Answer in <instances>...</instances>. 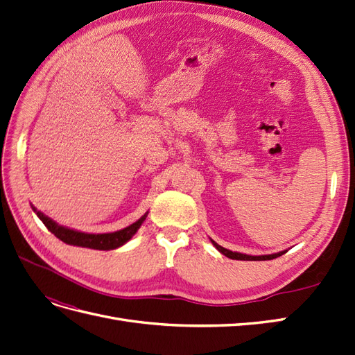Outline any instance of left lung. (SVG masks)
<instances>
[{"mask_svg": "<svg viewBox=\"0 0 355 355\" xmlns=\"http://www.w3.org/2000/svg\"><path fill=\"white\" fill-rule=\"evenodd\" d=\"M210 241L213 243V245L216 247V249H218L222 254L230 257V259H237V261H271V259H275V257H278V256H282V254L286 253V250H283V252L272 253V254L250 256V254H244V253H239V252H231V250H228V249H225V247L219 245L216 241H213V240H210Z\"/></svg>", "mask_w": 355, "mask_h": 355, "instance_id": "obj_1", "label": "left lung"}]
</instances>
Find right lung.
Masks as SVG:
<instances>
[{
  "label": "right lung",
  "instance_id": "add662e5",
  "mask_svg": "<svg viewBox=\"0 0 355 355\" xmlns=\"http://www.w3.org/2000/svg\"><path fill=\"white\" fill-rule=\"evenodd\" d=\"M32 210L37 213V216L41 219L42 223L46 225L47 230L51 234H55L56 237L63 243L71 244V245H78V247H87V249H94V250H114L116 247H121L133 237L148 216V211H146L141 219H137L135 223L128 225V227L120 231L108 232V234H87V232H81V231H75L67 227H62V225L56 223L55 220L46 216L44 213L38 211L34 206H32Z\"/></svg>",
  "mask_w": 355,
  "mask_h": 355
}]
</instances>
